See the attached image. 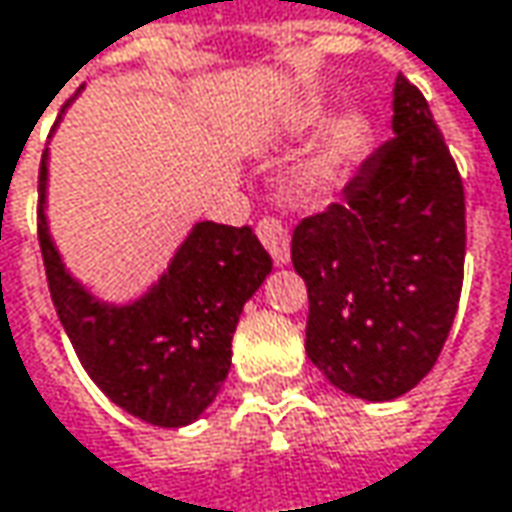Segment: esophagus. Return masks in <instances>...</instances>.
Returning a JSON list of instances; mask_svg holds the SVG:
<instances>
[{
    "label": "esophagus",
    "instance_id": "1",
    "mask_svg": "<svg viewBox=\"0 0 512 512\" xmlns=\"http://www.w3.org/2000/svg\"><path fill=\"white\" fill-rule=\"evenodd\" d=\"M256 236L268 247V253L274 256L276 265H288V259H291V236H288V227L279 218L265 215L256 224Z\"/></svg>",
    "mask_w": 512,
    "mask_h": 512
}]
</instances>
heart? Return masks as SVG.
Listing matches in <instances>:
<instances>
[{
  "instance_id": "heart-1",
  "label": "heart",
  "mask_w": 512,
  "mask_h": 512,
  "mask_svg": "<svg viewBox=\"0 0 512 512\" xmlns=\"http://www.w3.org/2000/svg\"><path fill=\"white\" fill-rule=\"evenodd\" d=\"M364 142H367V122L358 113L338 116L329 128L323 130L320 145L311 154L309 174L314 180L335 177L341 168H347L358 157V151L364 148Z\"/></svg>"
}]
</instances>
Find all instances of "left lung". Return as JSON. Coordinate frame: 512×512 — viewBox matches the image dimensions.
<instances>
[{
  "label": "left lung",
  "mask_w": 512,
  "mask_h": 512,
  "mask_svg": "<svg viewBox=\"0 0 512 512\" xmlns=\"http://www.w3.org/2000/svg\"><path fill=\"white\" fill-rule=\"evenodd\" d=\"M466 256V198L431 107L405 75L393 136L309 215L291 262L309 288L306 352L344 393L387 402L434 367L455 320Z\"/></svg>",
  "instance_id": "8db88e82"
}]
</instances>
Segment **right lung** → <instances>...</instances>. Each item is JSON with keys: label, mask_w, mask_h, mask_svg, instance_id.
Returning <instances> with one entry per match:
<instances>
[{"label": "right lung", "mask_w": 512, "mask_h": 512, "mask_svg": "<svg viewBox=\"0 0 512 512\" xmlns=\"http://www.w3.org/2000/svg\"><path fill=\"white\" fill-rule=\"evenodd\" d=\"M37 186V238L52 303L92 382L151 425L198 420L227 379L238 314L274 268L268 250L250 227L203 221L148 297L125 309L104 306L66 274L49 238L46 154Z\"/></svg>", "instance_id": "1"}]
</instances>
